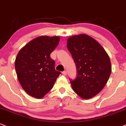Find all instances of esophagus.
I'll return each mask as SVG.
<instances>
[{
  "instance_id": "34e87169",
  "label": "esophagus",
  "mask_w": 126,
  "mask_h": 126,
  "mask_svg": "<svg viewBox=\"0 0 126 126\" xmlns=\"http://www.w3.org/2000/svg\"><path fill=\"white\" fill-rule=\"evenodd\" d=\"M63 74L64 75H66V74H67V72H66V71H64L63 72Z\"/></svg>"
}]
</instances>
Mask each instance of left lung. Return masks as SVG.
Instances as JSON below:
<instances>
[{"label":"left lung","mask_w":126,"mask_h":126,"mask_svg":"<svg viewBox=\"0 0 126 126\" xmlns=\"http://www.w3.org/2000/svg\"><path fill=\"white\" fill-rule=\"evenodd\" d=\"M67 48L77 72L75 79H70L72 89L81 98H92L103 90L110 77L111 65L109 55L96 40L85 34L68 38Z\"/></svg>","instance_id":"obj_1"}]
</instances>
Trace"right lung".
<instances>
[{"label":"right lung","instance_id":"obj_1","mask_svg":"<svg viewBox=\"0 0 126 126\" xmlns=\"http://www.w3.org/2000/svg\"><path fill=\"white\" fill-rule=\"evenodd\" d=\"M60 38L41 36L32 39L16 56L15 66L19 83L25 92L36 98L44 97L52 88L61 74L50 57Z\"/></svg>","mask_w":126,"mask_h":126}]
</instances>
